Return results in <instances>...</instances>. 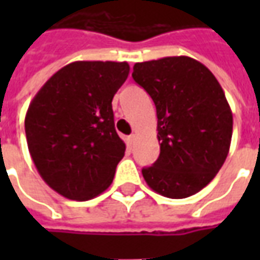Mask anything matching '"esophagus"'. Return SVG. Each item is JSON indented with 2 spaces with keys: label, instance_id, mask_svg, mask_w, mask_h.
Here are the masks:
<instances>
[{
  "label": "esophagus",
  "instance_id": "34e87169",
  "mask_svg": "<svg viewBox=\"0 0 260 260\" xmlns=\"http://www.w3.org/2000/svg\"><path fill=\"white\" fill-rule=\"evenodd\" d=\"M135 141H136V135L135 134H132V135L128 136V146L132 147L135 145Z\"/></svg>",
  "mask_w": 260,
  "mask_h": 260
}]
</instances>
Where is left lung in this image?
<instances>
[{
  "label": "left lung",
  "mask_w": 260,
  "mask_h": 260,
  "mask_svg": "<svg viewBox=\"0 0 260 260\" xmlns=\"http://www.w3.org/2000/svg\"><path fill=\"white\" fill-rule=\"evenodd\" d=\"M132 78L152 97L160 156L142 170L153 191L171 199L195 195L227 158L233 113L214 75L191 57L134 65Z\"/></svg>",
  "instance_id": "8db88e82"
}]
</instances>
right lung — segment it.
I'll use <instances>...</instances> for the list:
<instances>
[{
  "instance_id": "obj_1",
  "label": "right lung",
  "mask_w": 260,
  "mask_h": 260,
  "mask_svg": "<svg viewBox=\"0 0 260 260\" xmlns=\"http://www.w3.org/2000/svg\"><path fill=\"white\" fill-rule=\"evenodd\" d=\"M128 74V62H71L31 100L27 147L39 174L59 195L89 201L111 185L125 153L111 102Z\"/></svg>"
}]
</instances>
